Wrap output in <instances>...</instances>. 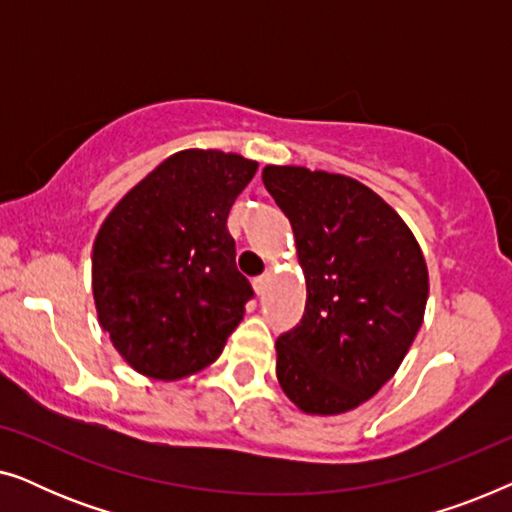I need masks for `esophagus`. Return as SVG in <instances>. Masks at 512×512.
I'll use <instances>...</instances> for the list:
<instances>
[{
  "label": "esophagus",
  "mask_w": 512,
  "mask_h": 512,
  "mask_svg": "<svg viewBox=\"0 0 512 512\" xmlns=\"http://www.w3.org/2000/svg\"><path fill=\"white\" fill-rule=\"evenodd\" d=\"M268 282H270V272H265V275L254 279V291L258 293V296H263L265 289H268Z\"/></svg>",
  "instance_id": "1"
}]
</instances>
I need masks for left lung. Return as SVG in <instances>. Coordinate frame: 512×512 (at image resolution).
<instances>
[{
  "label": "left lung",
  "instance_id": "1",
  "mask_svg": "<svg viewBox=\"0 0 512 512\" xmlns=\"http://www.w3.org/2000/svg\"><path fill=\"white\" fill-rule=\"evenodd\" d=\"M291 221L305 314L275 342L277 380L305 415L359 408L401 366L424 321L429 270L394 207L345 174L265 165Z\"/></svg>",
  "mask_w": 512,
  "mask_h": 512
}]
</instances>
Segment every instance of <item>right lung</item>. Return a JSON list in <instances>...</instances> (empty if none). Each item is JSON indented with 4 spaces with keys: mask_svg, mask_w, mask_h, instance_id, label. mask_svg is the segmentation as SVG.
<instances>
[{
    "mask_svg": "<svg viewBox=\"0 0 512 512\" xmlns=\"http://www.w3.org/2000/svg\"><path fill=\"white\" fill-rule=\"evenodd\" d=\"M256 160L186 149L118 200L93 244L100 326L130 368L174 382L219 359L254 296L226 221Z\"/></svg>",
    "mask_w": 512,
    "mask_h": 512,
    "instance_id": "1",
    "label": "right lung"
}]
</instances>
